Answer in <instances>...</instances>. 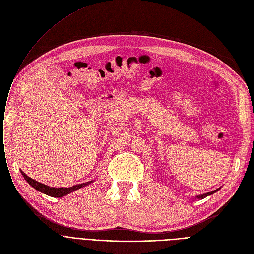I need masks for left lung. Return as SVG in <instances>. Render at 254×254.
<instances>
[{
	"label": "left lung",
	"instance_id": "left-lung-1",
	"mask_svg": "<svg viewBox=\"0 0 254 254\" xmlns=\"http://www.w3.org/2000/svg\"><path fill=\"white\" fill-rule=\"evenodd\" d=\"M219 189H217V190H212V191H209V192H206V193H203V195H199V196H197V198L198 199H204V198H206L207 196H209V195H212V193H214L215 191H217Z\"/></svg>",
	"mask_w": 254,
	"mask_h": 254
}]
</instances>
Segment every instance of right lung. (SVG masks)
I'll use <instances>...</instances> for the list:
<instances>
[{
  "instance_id": "1",
  "label": "right lung",
  "mask_w": 254,
  "mask_h": 254,
  "mask_svg": "<svg viewBox=\"0 0 254 254\" xmlns=\"http://www.w3.org/2000/svg\"><path fill=\"white\" fill-rule=\"evenodd\" d=\"M21 174L23 175V177L25 178V181L31 185L33 188H35L36 190H38L39 191L45 193V195H48L50 197H54V198H62L65 195H68V193L72 192L73 190H77L81 188H84L86 186H89L91 183H93V181H90L88 183H84V184H80V185H76V186H72L70 188H51V187H48L46 185H43L39 182H36L35 180H33V178L28 177L23 171H21Z\"/></svg>"
}]
</instances>
